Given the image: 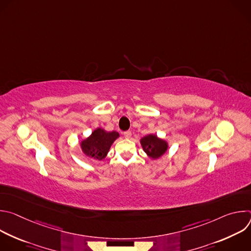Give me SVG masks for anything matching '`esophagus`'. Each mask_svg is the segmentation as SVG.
Masks as SVG:
<instances>
[{"instance_id": "esophagus-1", "label": "esophagus", "mask_w": 251, "mask_h": 251, "mask_svg": "<svg viewBox=\"0 0 251 251\" xmlns=\"http://www.w3.org/2000/svg\"><path fill=\"white\" fill-rule=\"evenodd\" d=\"M123 135H124V137H125V138L129 139V138L131 137V132H130V131H126V132H124V133H123Z\"/></svg>"}]
</instances>
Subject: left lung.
<instances>
[{"label": "left lung", "mask_w": 251, "mask_h": 251, "mask_svg": "<svg viewBox=\"0 0 251 251\" xmlns=\"http://www.w3.org/2000/svg\"><path fill=\"white\" fill-rule=\"evenodd\" d=\"M140 143L144 152L153 160L162 157L167 152L169 147L167 141L154 134H149L143 137L140 140Z\"/></svg>", "instance_id": "left-lung-1"}]
</instances>
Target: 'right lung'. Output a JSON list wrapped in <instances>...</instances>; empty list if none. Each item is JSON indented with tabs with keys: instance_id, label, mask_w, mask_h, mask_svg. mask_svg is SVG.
Segmentation results:
<instances>
[{
	"instance_id": "obj_1",
	"label": "right lung",
	"mask_w": 251,
	"mask_h": 251,
	"mask_svg": "<svg viewBox=\"0 0 251 251\" xmlns=\"http://www.w3.org/2000/svg\"><path fill=\"white\" fill-rule=\"evenodd\" d=\"M119 137L116 131L107 132L102 128L95 129L92 134L80 142L84 155L95 160H103L109 152L113 142Z\"/></svg>"
}]
</instances>
